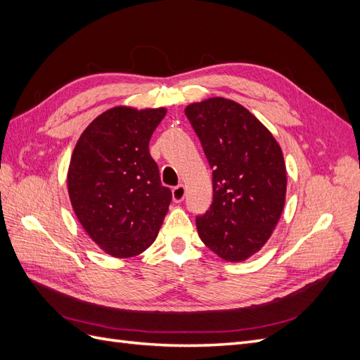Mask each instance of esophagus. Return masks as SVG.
<instances>
[{
    "label": "esophagus",
    "mask_w": 360,
    "mask_h": 360,
    "mask_svg": "<svg viewBox=\"0 0 360 360\" xmlns=\"http://www.w3.org/2000/svg\"><path fill=\"white\" fill-rule=\"evenodd\" d=\"M184 195H186V188L183 184H179L172 189V201L174 202H181L184 200Z\"/></svg>",
    "instance_id": "34e87169"
}]
</instances>
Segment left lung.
Instances as JSON below:
<instances>
[{"label": "left lung", "instance_id": "8db88e82", "mask_svg": "<svg viewBox=\"0 0 360 360\" xmlns=\"http://www.w3.org/2000/svg\"><path fill=\"white\" fill-rule=\"evenodd\" d=\"M213 169V202L197 217L202 243L228 263L257 254L276 228L287 195L281 146L246 108L210 97L184 108Z\"/></svg>", "mask_w": 360, "mask_h": 360}]
</instances>
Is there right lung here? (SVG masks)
Listing matches in <instances>:
<instances>
[{
	"label": "right lung",
	"mask_w": 360,
	"mask_h": 360,
	"mask_svg": "<svg viewBox=\"0 0 360 360\" xmlns=\"http://www.w3.org/2000/svg\"><path fill=\"white\" fill-rule=\"evenodd\" d=\"M167 108L118 105L85 127L70 158L68 192L84 231L105 254L130 258L156 240L171 191L148 141Z\"/></svg>",
	"instance_id": "obj_1"
}]
</instances>
